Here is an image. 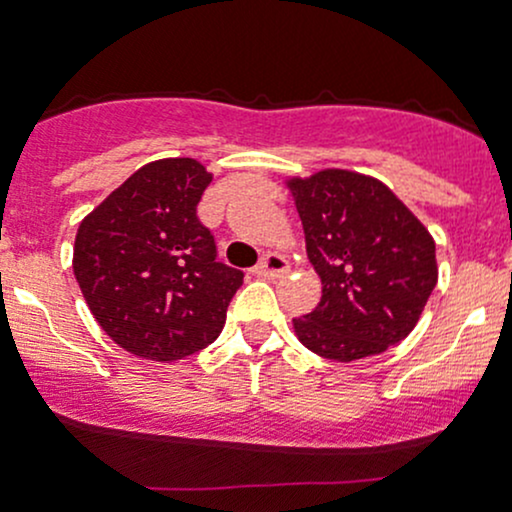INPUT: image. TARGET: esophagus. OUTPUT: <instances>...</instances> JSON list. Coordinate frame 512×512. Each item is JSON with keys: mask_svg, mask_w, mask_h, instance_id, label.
Instances as JSON below:
<instances>
[{"mask_svg": "<svg viewBox=\"0 0 512 512\" xmlns=\"http://www.w3.org/2000/svg\"><path fill=\"white\" fill-rule=\"evenodd\" d=\"M286 272H289V262H286L281 255H276V252L264 255L260 264L255 267V274L267 276V279H276V276H284Z\"/></svg>", "mask_w": 512, "mask_h": 512, "instance_id": "obj_1", "label": "esophagus"}]
</instances>
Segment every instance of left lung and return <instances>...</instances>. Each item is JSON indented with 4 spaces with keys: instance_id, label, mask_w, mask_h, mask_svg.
I'll return each mask as SVG.
<instances>
[{
    "instance_id": "obj_1",
    "label": "left lung",
    "mask_w": 512,
    "mask_h": 512,
    "mask_svg": "<svg viewBox=\"0 0 512 512\" xmlns=\"http://www.w3.org/2000/svg\"><path fill=\"white\" fill-rule=\"evenodd\" d=\"M284 182L322 281L317 308L293 320L298 342L342 363L402 342L438 284L428 228L373 175L322 168Z\"/></svg>"
}]
</instances>
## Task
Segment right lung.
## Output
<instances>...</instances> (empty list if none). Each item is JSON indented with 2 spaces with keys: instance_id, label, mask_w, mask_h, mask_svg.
Instances as JSON below:
<instances>
[{
  "instance_id": "1",
  "label": "right lung",
  "mask_w": 512,
  "mask_h": 512,
  "mask_svg": "<svg viewBox=\"0 0 512 512\" xmlns=\"http://www.w3.org/2000/svg\"><path fill=\"white\" fill-rule=\"evenodd\" d=\"M214 175L197 158H158L79 223L74 276L101 330L149 361L214 342L243 272L216 262L197 204Z\"/></svg>"
}]
</instances>
